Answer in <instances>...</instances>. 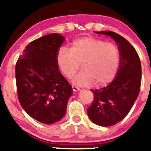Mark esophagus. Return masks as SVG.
Wrapping results in <instances>:
<instances>
[{
  "instance_id": "obj_1",
  "label": "esophagus",
  "mask_w": 151,
  "mask_h": 151,
  "mask_svg": "<svg viewBox=\"0 0 151 151\" xmlns=\"http://www.w3.org/2000/svg\"><path fill=\"white\" fill-rule=\"evenodd\" d=\"M72 89H73L74 91H79V90H80V89H79V87H77V86H72Z\"/></svg>"
}]
</instances>
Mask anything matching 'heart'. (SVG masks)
I'll list each match as a JSON object with an SVG mask.
<instances>
[{"label":"heart","instance_id":"obj_1","mask_svg":"<svg viewBox=\"0 0 151 151\" xmlns=\"http://www.w3.org/2000/svg\"><path fill=\"white\" fill-rule=\"evenodd\" d=\"M120 60L119 48L111 42L86 36L75 40L70 49L63 47L57 54V62L62 73L78 85H104L113 79Z\"/></svg>","mask_w":151,"mask_h":151}]
</instances>
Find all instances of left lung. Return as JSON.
Instances as JSON below:
<instances>
[{
  "instance_id": "1",
  "label": "left lung",
  "mask_w": 151,
  "mask_h": 151,
  "mask_svg": "<svg viewBox=\"0 0 151 151\" xmlns=\"http://www.w3.org/2000/svg\"><path fill=\"white\" fill-rule=\"evenodd\" d=\"M115 40L120 54V65L116 76L108 86L91 89L94 99L87 114L95 124L111 126L125 118L132 108L140 91L141 64L138 53L130 42L111 31L96 32Z\"/></svg>"
}]
</instances>
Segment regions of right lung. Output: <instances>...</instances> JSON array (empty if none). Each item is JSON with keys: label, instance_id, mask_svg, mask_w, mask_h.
I'll use <instances>...</instances> for the list:
<instances>
[{"label": "right lung", "instance_id": "obj_1", "mask_svg": "<svg viewBox=\"0 0 151 151\" xmlns=\"http://www.w3.org/2000/svg\"><path fill=\"white\" fill-rule=\"evenodd\" d=\"M65 37L52 33L29 43L15 65L17 92L22 109L42 124L63 118L72 88L60 73L57 54Z\"/></svg>", "mask_w": 151, "mask_h": 151}]
</instances>
